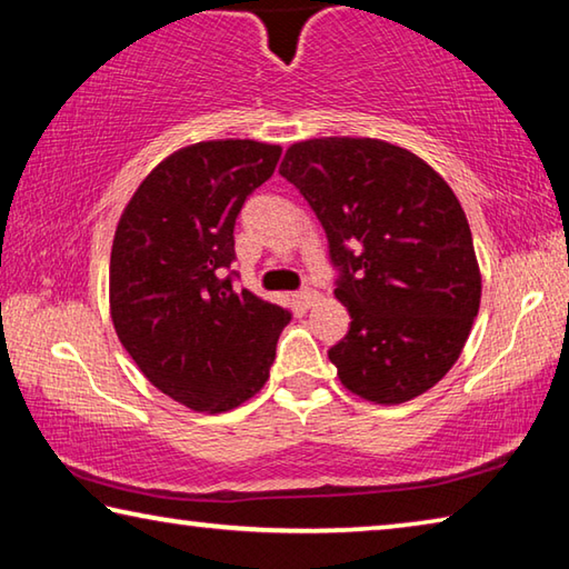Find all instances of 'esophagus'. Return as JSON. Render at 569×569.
I'll use <instances>...</instances> for the list:
<instances>
[{"label":"esophagus","instance_id":"obj_1","mask_svg":"<svg viewBox=\"0 0 569 569\" xmlns=\"http://www.w3.org/2000/svg\"><path fill=\"white\" fill-rule=\"evenodd\" d=\"M319 291H313V288H303V291H298V303L301 306H306V308H311L316 301H319Z\"/></svg>","mask_w":569,"mask_h":569}]
</instances>
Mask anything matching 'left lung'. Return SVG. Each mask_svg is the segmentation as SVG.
I'll list each match as a JSON object with an SVG mask.
<instances>
[{
	"mask_svg": "<svg viewBox=\"0 0 569 569\" xmlns=\"http://www.w3.org/2000/svg\"><path fill=\"white\" fill-rule=\"evenodd\" d=\"M278 172L301 190L341 268L351 329L329 351L343 389L371 403L421 397L457 363L481 301L455 190L411 150L373 138L293 142Z\"/></svg>",
	"mask_w": 569,
	"mask_h": 569,
	"instance_id": "obj_1",
	"label": "left lung"
}]
</instances>
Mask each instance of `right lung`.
<instances>
[{
    "mask_svg": "<svg viewBox=\"0 0 569 569\" xmlns=\"http://www.w3.org/2000/svg\"><path fill=\"white\" fill-rule=\"evenodd\" d=\"M281 146L206 140L148 172L114 228L110 319L152 387L192 411L223 413L268 381L288 308L236 288V218L273 176Z\"/></svg>",
    "mask_w": 569,
    "mask_h": 569,
    "instance_id": "right-lung-1",
    "label": "right lung"
}]
</instances>
